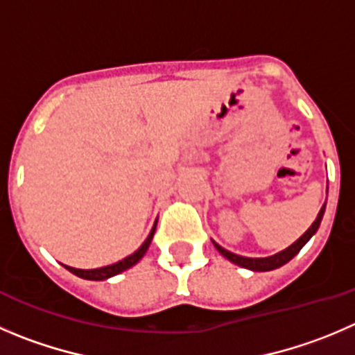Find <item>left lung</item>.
<instances>
[{"label": "left lung", "instance_id": "1", "mask_svg": "<svg viewBox=\"0 0 355 355\" xmlns=\"http://www.w3.org/2000/svg\"><path fill=\"white\" fill-rule=\"evenodd\" d=\"M324 211H326V204L320 207L315 221L312 223V226H310L309 230H306L305 234L298 239V241L293 242V244L289 245V248H286L284 251L277 252V254H273V256H268V258H245V256H239V254H234V252H230V251H226L225 248H221L219 244H216L214 241H212V244H214V248L218 249V251L221 252L226 259H230V261L235 263V265L244 266V268L252 270V272H268V270H275V268H279V266L286 265V263L291 261V259L295 258L300 251H302L303 245H305L306 242L312 239V235L319 230V225H320V221H322Z\"/></svg>", "mask_w": 355, "mask_h": 355}]
</instances>
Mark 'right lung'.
I'll return each mask as SVG.
<instances>
[{"mask_svg":"<svg viewBox=\"0 0 355 355\" xmlns=\"http://www.w3.org/2000/svg\"><path fill=\"white\" fill-rule=\"evenodd\" d=\"M155 228H157V221H155L153 228H151L150 235H148L146 241L143 242V245H141L136 252H132L130 256H127V258L121 259V261H116V263H113V265L101 266V268H94V270L73 268V266H66V265L64 266H66L71 273L82 277V279H87V281H104V279H110V277L118 275V273L125 272V270H129L130 266L136 265V263L139 261L144 254H146L148 248H150V244H151V239H153V235H155Z\"/></svg>","mask_w":355,"mask_h":355,"instance_id":"add662e5","label":"right lung"}]
</instances>
